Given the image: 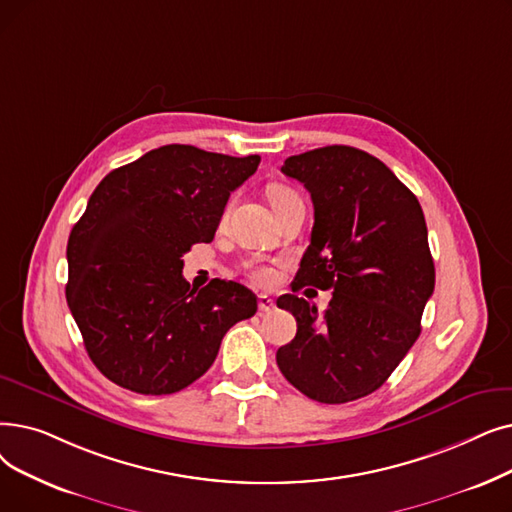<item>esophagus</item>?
<instances>
[{
	"instance_id": "34e87169",
	"label": "esophagus",
	"mask_w": 512,
	"mask_h": 512,
	"mask_svg": "<svg viewBox=\"0 0 512 512\" xmlns=\"http://www.w3.org/2000/svg\"><path fill=\"white\" fill-rule=\"evenodd\" d=\"M257 303H259V311H261V314H270V311L276 307V305H274V299H270L268 295H259V297H257Z\"/></svg>"
}]
</instances>
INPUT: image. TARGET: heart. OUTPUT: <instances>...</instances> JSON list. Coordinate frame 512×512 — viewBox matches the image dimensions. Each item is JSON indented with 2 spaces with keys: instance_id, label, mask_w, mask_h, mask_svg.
Here are the masks:
<instances>
[{
  "instance_id": "b5f03b06",
  "label": "heart",
  "mask_w": 512,
  "mask_h": 512,
  "mask_svg": "<svg viewBox=\"0 0 512 512\" xmlns=\"http://www.w3.org/2000/svg\"><path fill=\"white\" fill-rule=\"evenodd\" d=\"M295 192L288 190L284 186H272L268 190V198L274 209H278L282 203H286L288 198H293ZM251 278L257 282V284H270L274 280V272L270 268H263V265H255V268H251Z\"/></svg>"
}]
</instances>
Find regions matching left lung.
<instances>
[{
  "label": "left lung",
  "instance_id": "left-lung-1",
  "mask_svg": "<svg viewBox=\"0 0 512 512\" xmlns=\"http://www.w3.org/2000/svg\"><path fill=\"white\" fill-rule=\"evenodd\" d=\"M282 173L314 203L311 242L293 280L332 291L324 314L297 295L276 303L297 320L278 349L284 379L309 399L345 404L379 389L420 335L435 265L418 198L372 154L324 146L288 157Z\"/></svg>",
  "mask_w": 512,
  "mask_h": 512
}]
</instances>
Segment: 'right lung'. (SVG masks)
Instances as JSON below:
<instances>
[{
  "mask_svg": "<svg viewBox=\"0 0 512 512\" xmlns=\"http://www.w3.org/2000/svg\"><path fill=\"white\" fill-rule=\"evenodd\" d=\"M259 161L169 144L98 184L66 244V303L108 381L142 395L182 391L255 314L257 297L238 282L190 288L182 257L213 240L230 192Z\"/></svg>",
  "mask_w": 512,
  "mask_h": 512,
  "instance_id": "1",
  "label": "right lung"
}]
</instances>
